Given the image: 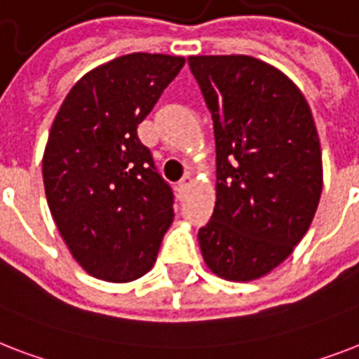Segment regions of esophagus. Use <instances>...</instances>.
<instances>
[{"instance_id": "34e87169", "label": "esophagus", "mask_w": 359, "mask_h": 359, "mask_svg": "<svg viewBox=\"0 0 359 359\" xmlns=\"http://www.w3.org/2000/svg\"><path fill=\"white\" fill-rule=\"evenodd\" d=\"M189 184H191V179H189L188 175H186V177H182V179H180V182H179V194H184Z\"/></svg>"}]
</instances>
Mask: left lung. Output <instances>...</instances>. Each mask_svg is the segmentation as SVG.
Returning a JSON list of instances; mask_svg holds the SVG:
<instances>
[{
  "label": "left lung",
  "mask_w": 359,
  "mask_h": 359,
  "mask_svg": "<svg viewBox=\"0 0 359 359\" xmlns=\"http://www.w3.org/2000/svg\"><path fill=\"white\" fill-rule=\"evenodd\" d=\"M215 136L214 214L199 229L206 265L225 280L273 271L308 232L323 189L321 144L304 95L247 55L189 57Z\"/></svg>",
  "instance_id": "8db88e82"
}]
</instances>
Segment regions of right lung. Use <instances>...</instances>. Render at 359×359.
<instances>
[{
	"instance_id": "obj_1",
	"label": "right lung",
	"mask_w": 359,
	"mask_h": 359,
	"mask_svg": "<svg viewBox=\"0 0 359 359\" xmlns=\"http://www.w3.org/2000/svg\"><path fill=\"white\" fill-rule=\"evenodd\" d=\"M184 58L130 53L84 75L64 99L42 173L57 229L86 273L130 282L153 267L173 223V189L138 138Z\"/></svg>"
}]
</instances>
